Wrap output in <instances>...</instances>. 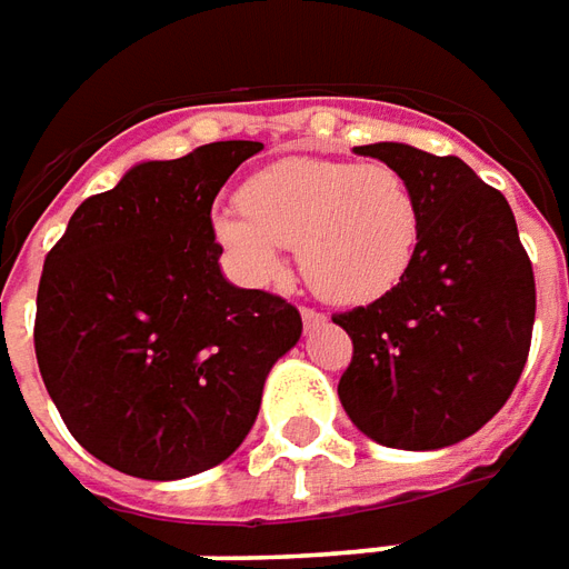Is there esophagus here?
Returning a JSON list of instances; mask_svg holds the SVG:
<instances>
[{"instance_id":"esophagus-1","label":"esophagus","mask_w":569,"mask_h":569,"mask_svg":"<svg viewBox=\"0 0 569 569\" xmlns=\"http://www.w3.org/2000/svg\"><path fill=\"white\" fill-rule=\"evenodd\" d=\"M301 320H305V330H315L320 323H327V317L315 311V308H301Z\"/></svg>"}]
</instances>
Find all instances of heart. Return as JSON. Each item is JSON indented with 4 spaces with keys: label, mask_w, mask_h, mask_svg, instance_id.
<instances>
[{
    "label": "heart",
    "mask_w": 569,
    "mask_h": 569,
    "mask_svg": "<svg viewBox=\"0 0 569 569\" xmlns=\"http://www.w3.org/2000/svg\"><path fill=\"white\" fill-rule=\"evenodd\" d=\"M211 233L249 283H277L283 246H296L305 283L333 305H367L392 292L415 264L420 204L389 164L280 158L218 208Z\"/></svg>",
    "instance_id": "obj_1"
}]
</instances>
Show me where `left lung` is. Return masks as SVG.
Returning <instances> with one entry per match:
<instances>
[{"mask_svg":"<svg viewBox=\"0 0 569 569\" xmlns=\"http://www.w3.org/2000/svg\"><path fill=\"white\" fill-rule=\"evenodd\" d=\"M355 152L411 183L420 246L392 292L333 317L355 346L339 401L380 446H455L501 411L523 373L536 320L532 264L508 199L461 158L405 142Z\"/></svg>","mask_w":569,"mask_h":569,"instance_id":"obj_1","label":"left lung"}]
</instances>
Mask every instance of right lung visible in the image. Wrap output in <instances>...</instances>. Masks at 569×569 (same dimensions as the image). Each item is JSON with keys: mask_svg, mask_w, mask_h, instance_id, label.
Segmentation results:
<instances>
[{"mask_svg": "<svg viewBox=\"0 0 569 569\" xmlns=\"http://www.w3.org/2000/svg\"><path fill=\"white\" fill-rule=\"evenodd\" d=\"M264 149L208 142L142 161L73 211L46 254L37 365L80 446L139 479L227 461L252 430L270 367L299 342V311L220 273L211 204Z\"/></svg>", "mask_w": 569, "mask_h": 569, "instance_id": "obj_1", "label": "right lung"}]
</instances>
